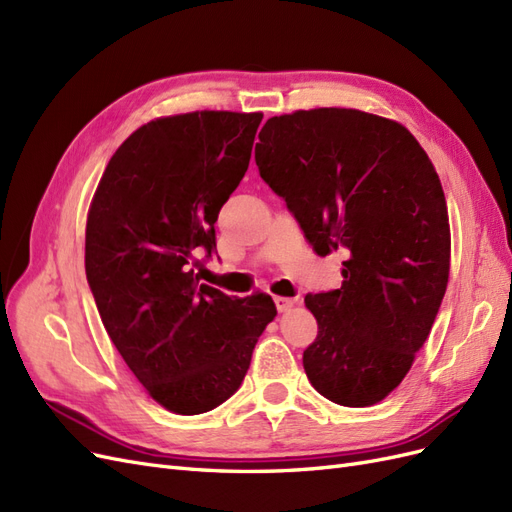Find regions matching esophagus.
Here are the masks:
<instances>
[{
	"mask_svg": "<svg viewBox=\"0 0 512 512\" xmlns=\"http://www.w3.org/2000/svg\"><path fill=\"white\" fill-rule=\"evenodd\" d=\"M275 301V307H277V312H288V309L297 303L294 299H288V297H275L273 299Z\"/></svg>",
	"mask_w": 512,
	"mask_h": 512,
	"instance_id": "34e87169",
	"label": "esophagus"
}]
</instances>
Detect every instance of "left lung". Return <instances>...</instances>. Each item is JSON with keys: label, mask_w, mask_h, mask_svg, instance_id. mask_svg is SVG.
Returning <instances> with one entry per match:
<instances>
[{"label": "left lung", "mask_w": 512, "mask_h": 512, "mask_svg": "<svg viewBox=\"0 0 512 512\" xmlns=\"http://www.w3.org/2000/svg\"><path fill=\"white\" fill-rule=\"evenodd\" d=\"M256 166L318 256L344 250L342 288L307 294L318 320L303 352L314 389L339 406L382 401L438 316L451 228L436 168L397 121L354 108L271 117Z\"/></svg>", "instance_id": "8db88e82"}]
</instances>
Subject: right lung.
Wrapping results in <instances>:
<instances>
[{
    "instance_id": "1",
    "label": "right lung",
    "mask_w": 512,
    "mask_h": 512,
    "mask_svg": "<svg viewBox=\"0 0 512 512\" xmlns=\"http://www.w3.org/2000/svg\"><path fill=\"white\" fill-rule=\"evenodd\" d=\"M260 113L200 111L149 121L108 162L89 209L85 273L102 324L147 393L175 414L235 395L269 294L232 299L190 262L215 252V220L252 158Z\"/></svg>"
}]
</instances>
